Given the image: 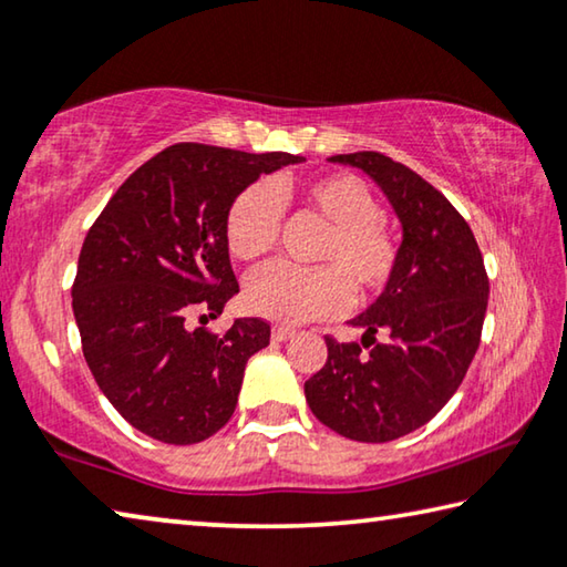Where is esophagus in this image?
Wrapping results in <instances>:
<instances>
[{"label":"esophagus","mask_w":567,"mask_h":567,"mask_svg":"<svg viewBox=\"0 0 567 567\" xmlns=\"http://www.w3.org/2000/svg\"><path fill=\"white\" fill-rule=\"evenodd\" d=\"M292 338V330L290 328H272V340L275 342H285Z\"/></svg>","instance_id":"obj_1"}]
</instances>
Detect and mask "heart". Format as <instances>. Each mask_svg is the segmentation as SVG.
<instances>
[{
	"instance_id": "obj_1",
	"label": "heart",
	"mask_w": 567,
	"mask_h": 567,
	"mask_svg": "<svg viewBox=\"0 0 567 567\" xmlns=\"http://www.w3.org/2000/svg\"><path fill=\"white\" fill-rule=\"evenodd\" d=\"M300 203L330 225L318 260L328 267L302 270L285 262L249 275L245 302L265 320L297 324L332 318L350 302V282L375 292L395 270V243L382 227V207L362 179L322 175L297 187ZM282 205L267 182L239 192L227 209L225 237L237 260L265 257L280 235Z\"/></svg>"
}]
</instances>
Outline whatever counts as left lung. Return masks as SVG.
I'll return each mask as SVG.
<instances>
[{
    "label": "left lung",
    "mask_w": 567,
    "mask_h": 567,
    "mask_svg": "<svg viewBox=\"0 0 567 567\" xmlns=\"http://www.w3.org/2000/svg\"><path fill=\"white\" fill-rule=\"evenodd\" d=\"M330 162L375 182L398 215L402 243L385 290L350 322L364 330L362 344L324 340L328 362L305 382V398L338 435L390 443L433 420L455 395L480 344L491 285L473 229L417 172L380 152Z\"/></svg>",
    "instance_id": "1"
}]
</instances>
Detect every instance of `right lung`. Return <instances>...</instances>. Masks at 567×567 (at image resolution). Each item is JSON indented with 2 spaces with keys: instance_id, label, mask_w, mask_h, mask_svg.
Segmentation results:
<instances>
[{
  "instance_id": "1",
  "label": "right lung",
  "mask_w": 567,
  "mask_h": 567,
  "mask_svg": "<svg viewBox=\"0 0 567 567\" xmlns=\"http://www.w3.org/2000/svg\"><path fill=\"white\" fill-rule=\"evenodd\" d=\"M287 152L182 142L132 172L84 237L72 287L82 352L114 410L167 445H195L233 417L245 364L270 324L235 320L225 334L189 330L239 292L227 209L260 175L300 165Z\"/></svg>"
}]
</instances>
